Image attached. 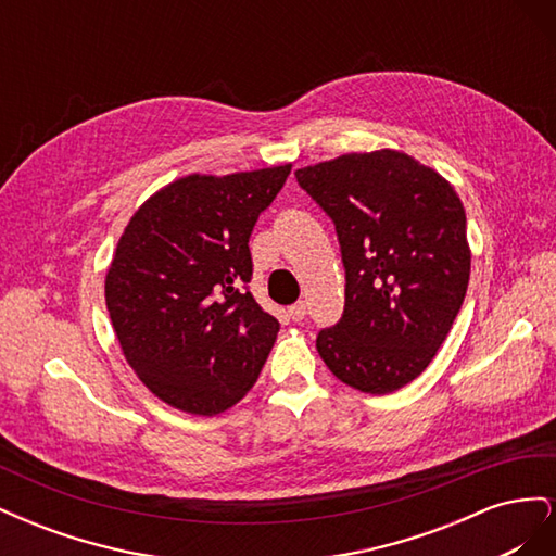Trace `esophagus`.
Listing matches in <instances>:
<instances>
[{
	"instance_id": "esophagus-1",
	"label": "esophagus",
	"mask_w": 556,
	"mask_h": 556,
	"mask_svg": "<svg viewBox=\"0 0 556 556\" xmlns=\"http://www.w3.org/2000/svg\"><path fill=\"white\" fill-rule=\"evenodd\" d=\"M288 313H290V317L294 319V323H301V319L306 317V301H296L294 306L288 308Z\"/></svg>"
}]
</instances>
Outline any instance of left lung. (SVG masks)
Here are the masks:
<instances>
[{
  "instance_id": "obj_1",
  "label": "left lung",
  "mask_w": 556,
  "mask_h": 556,
  "mask_svg": "<svg viewBox=\"0 0 556 556\" xmlns=\"http://www.w3.org/2000/svg\"><path fill=\"white\" fill-rule=\"evenodd\" d=\"M294 176L333 220L345 266V311L317 333L319 357L359 392H396L429 366L464 304L462 199L431 166L390 148Z\"/></svg>"
}]
</instances>
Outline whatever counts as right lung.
Wrapping results in <instances>:
<instances>
[{"label":"right lung","mask_w":556,"mask_h":556,"mask_svg":"<svg viewBox=\"0 0 556 556\" xmlns=\"http://www.w3.org/2000/svg\"><path fill=\"white\" fill-rule=\"evenodd\" d=\"M290 172L190 174L129 217L106 271V308L134 374L172 408L213 417L257 382L280 325L243 290L248 239Z\"/></svg>","instance_id":"right-lung-1"}]
</instances>
